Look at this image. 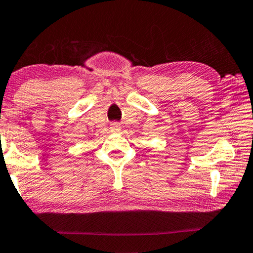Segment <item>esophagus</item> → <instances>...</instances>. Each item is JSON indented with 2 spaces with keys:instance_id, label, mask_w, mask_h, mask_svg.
Wrapping results in <instances>:
<instances>
[{
  "instance_id": "obj_1",
  "label": "esophagus",
  "mask_w": 253,
  "mask_h": 253,
  "mask_svg": "<svg viewBox=\"0 0 253 253\" xmlns=\"http://www.w3.org/2000/svg\"><path fill=\"white\" fill-rule=\"evenodd\" d=\"M111 130L112 132H119L120 130V125L118 124V123H113V124H111Z\"/></svg>"
}]
</instances>
